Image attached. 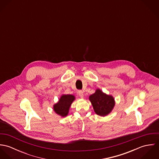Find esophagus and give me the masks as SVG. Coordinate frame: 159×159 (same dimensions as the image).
Returning a JSON list of instances; mask_svg holds the SVG:
<instances>
[{"label":"esophagus","mask_w":159,"mask_h":159,"mask_svg":"<svg viewBox=\"0 0 159 159\" xmlns=\"http://www.w3.org/2000/svg\"><path fill=\"white\" fill-rule=\"evenodd\" d=\"M78 95H79V96H80L81 98H83V97H84V93H83V91H78Z\"/></svg>","instance_id":"1"}]
</instances>
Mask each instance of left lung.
I'll use <instances>...</instances> for the list:
<instances>
[{
	"label": "left lung",
	"mask_w": 159,
	"mask_h": 159,
	"mask_svg": "<svg viewBox=\"0 0 159 159\" xmlns=\"http://www.w3.org/2000/svg\"><path fill=\"white\" fill-rule=\"evenodd\" d=\"M89 99L93 110L97 115L106 116L110 113L115 105V100L111 95H107L99 89L91 95Z\"/></svg>",
	"instance_id": "8db88e82"
}]
</instances>
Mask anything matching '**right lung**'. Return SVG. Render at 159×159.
<instances>
[{"label":"right lung","instance_id":"obj_1","mask_svg":"<svg viewBox=\"0 0 159 159\" xmlns=\"http://www.w3.org/2000/svg\"><path fill=\"white\" fill-rule=\"evenodd\" d=\"M75 100V97L73 95L63 94L58 102L54 105L53 110L57 114L63 117H66L68 115L70 106Z\"/></svg>","mask_w":159,"mask_h":159}]
</instances>
